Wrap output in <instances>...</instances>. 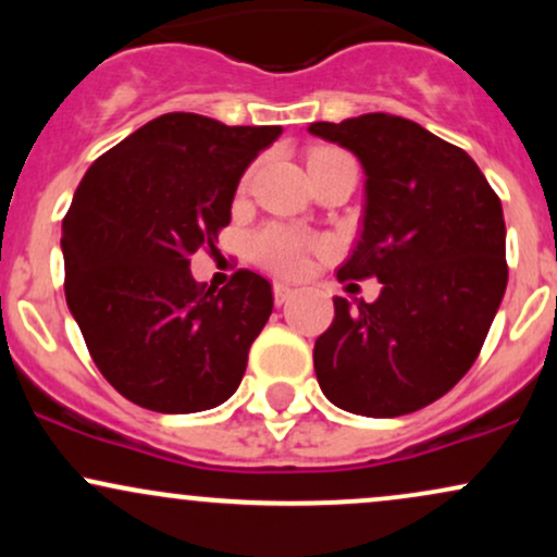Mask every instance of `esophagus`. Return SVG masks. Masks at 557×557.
Segmentation results:
<instances>
[{
    "label": "esophagus",
    "mask_w": 557,
    "mask_h": 557,
    "mask_svg": "<svg viewBox=\"0 0 557 557\" xmlns=\"http://www.w3.org/2000/svg\"><path fill=\"white\" fill-rule=\"evenodd\" d=\"M293 296H296V290H293L290 285L274 283V304H277V306H283V304H287V300H290Z\"/></svg>",
    "instance_id": "obj_1"
}]
</instances>
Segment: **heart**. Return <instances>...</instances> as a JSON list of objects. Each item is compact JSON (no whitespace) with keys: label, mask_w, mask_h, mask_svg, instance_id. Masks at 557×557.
Listing matches in <instances>:
<instances>
[{"label":"heart","mask_w":557,"mask_h":557,"mask_svg":"<svg viewBox=\"0 0 557 557\" xmlns=\"http://www.w3.org/2000/svg\"><path fill=\"white\" fill-rule=\"evenodd\" d=\"M314 246L306 235L283 225L259 227L248 238V253L257 264L277 274H298L306 267L309 248Z\"/></svg>","instance_id":"obj_1"}]
</instances>
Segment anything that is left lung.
Masks as SVG:
<instances>
[{"mask_svg":"<svg viewBox=\"0 0 557 557\" xmlns=\"http://www.w3.org/2000/svg\"><path fill=\"white\" fill-rule=\"evenodd\" d=\"M309 133L359 157L361 238L337 280L376 277L374 304L335 298L314 345L337 408L393 419L430 406L469 372L508 285L500 198L476 162L419 123L372 112Z\"/></svg>","mask_w":557,"mask_h":557,"instance_id":"left-lung-1","label":"left lung"}]
</instances>
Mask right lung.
Here are the masks:
<instances>
[{
	"mask_svg": "<svg viewBox=\"0 0 557 557\" xmlns=\"http://www.w3.org/2000/svg\"><path fill=\"white\" fill-rule=\"evenodd\" d=\"M280 133L170 112L83 175L62 220L67 309L99 372L136 406L196 413L238 389L272 285L238 270L203 290L190 257L230 225L243 172Z\"/></svg>",
	"mask_w": 557,
	"mask_h": 557,
	"instance_id": "obj_1",
	"label": "right lung"
}]
</instances>
